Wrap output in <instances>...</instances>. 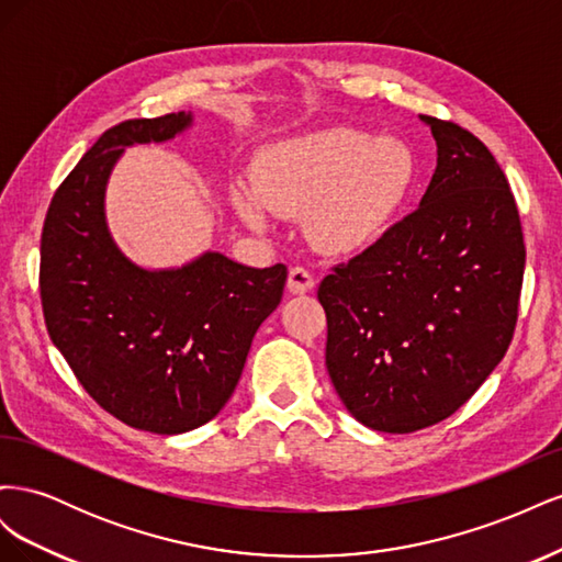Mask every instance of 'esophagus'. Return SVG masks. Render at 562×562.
Returning <instances> with one entry per match:
<instances>
[{
  "mask_svg": "<svg viewBox=\"0 0 562 562\" xmlns=\"http://www.w3.org/2000/svg\"><path fill=\"white\" fill-rule=\"evenodd\" d=\"M314 277L310 269L304 267H293L291 271H288V291H291L293 295H302V293H310L314 288Z\"/></svg>",
  "mask_w": 562,
  "mask_h": 562,
  "instance_id": "1",
  "label": "esophagus"
}]
</instances>
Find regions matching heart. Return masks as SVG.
I'll use <instances>...</instances> for the list:
<instances>
[{
    "mask_svg": "<svg viewBox=\"0 0 562 562\" xmlns=\"http://www.w3.org/2000/svg\"><path fill=\"white\" fill-rule=\"evenodd\" d=\"M413 178L415 161L403 143L333 126L271 147L255 180L232 184V206L258 229L277 215H307L310 241L323 252L347 255L391 227Z\"/></svg>",
    "mask_w": 562,
    "mask_h": 562,
    "instance_id": "heart-1",
    "label": "heart"
}]
</instances>
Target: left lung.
<instances>
[{"mask_svg":"<svg viewBox=\"0 0 562 562\" xmlns=\"http://www.w3.org/2000/svg\"><path fill=\"white\" fill-rule=\"evenodd\" d=\"M419 119L438 147L419 209L318 285L333 386L384 434L431 427L475 394L512 345L525 271L497 159L459 124Z\"/></svg>","mask_w":562,"mask_h":562,"instance_id":"left-lung-1","label":"left lung"}]
</instances>
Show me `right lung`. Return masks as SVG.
Returning <instances> with one entry per match:
<instances>
[{
  "label": "right lung",
  "instance_id": "right-lung-1",
  "mask_svg": "<svg viewBox=\"0 0 562 562\" xmlns=\"http://www.w3.org/2000/svg\"><path fill=\"white\" fill-rule=\"evenodd\" d=\"M190 124V112H173L105 131L56 190L42 232L50 339L103 411L161 436L223 411L288 277L285 265L255 269L223 252L149 271L112 241L105 184L124 147L171 140Z\"/></svg>",
  "mask_w": 562,
  "mask_h": 562
}]
</instances>
